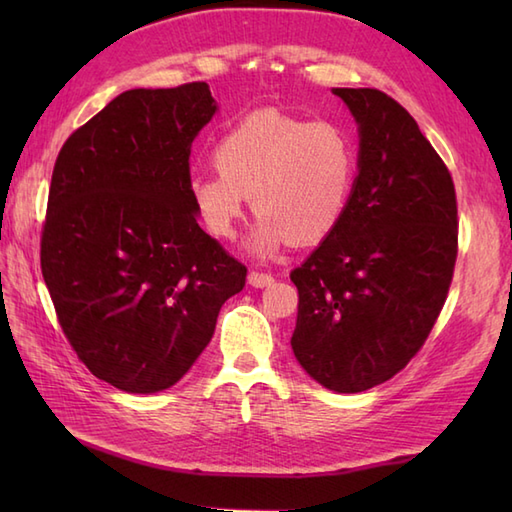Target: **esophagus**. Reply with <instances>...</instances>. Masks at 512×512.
I'll list each match as a JSON object with an SVG mask.
<instances>
[{"label":"esophagus","instance_id":"esophagus-1","mask_svg":"<svg viewBox=\"0 0 512 512\" xmlns=\"http://www.w3.org/2000/svg\"><path fill=\"white\" fill-rule=\"evenodd\" d=\"M275 281V277L270 273H257V270H250L248 273V284L253 288H266Z\"/></svg>","mask_w":512,"mask_h":512}]
</instances>
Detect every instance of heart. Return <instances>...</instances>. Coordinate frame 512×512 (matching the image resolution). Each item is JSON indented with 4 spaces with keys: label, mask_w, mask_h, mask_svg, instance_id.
<instances>
[{
    "label": "heart",
    "mask_w": 512,
    "mask_h": 512,
    "mask_svg": "<svg viewBox=\"0 0 512 512\" xmlns=\"http://www.w3.org/2000/svg\"><path fill=\"white\" fill-rule=\"evenodd\" d=\"M211 158L217 173L189 178L193 211L206 233L231 239L248 198L257 215L248 246L257 255L330 237L350 209L358 176L350 129L279 110L244 116L217 138Z\"/></svg>",
    "instance_id": "1"
}]
</instances>
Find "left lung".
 I'll list each match as a JSON object with an SVG mask.
<instances>
[{
    "label": "left lung",
    "mask_w": 512,
    "mask_h": 512,
    "mask_svg": "<svg viewBox=\"0 0 512 512\" xmlns=\"http://www.w3.org/2000/svg\"><path fill=\"white\" fill-rule=\"evenodd\" d=\"M358 123V176L339 228L290 273L292 352L332 391L396 376L427 341L458 257L453 178L418 123L374 88H334Z\"/></svg>",
    "instance_id": "8db88e82"
}]
</instances>
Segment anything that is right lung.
<instances>
[{"instance_id": "add662e5", "label": "right lung", "mask_w": 512, "mask_h": 512, "mask_svg": "<svg viewBox=\"0 0 512 512\" xmlns=\"http://www.w3.org/2000/svg\"><path fill=\"white\" fill-rule=\"evenodd\" d=\"M217 105L204 81L127 90L54 162L41 273L65 339L127 394L176 385L246 266L206 235L189 198L191 143Z\"/></svg>"}]
</instances>
